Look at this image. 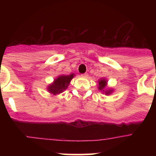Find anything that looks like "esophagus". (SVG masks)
<instances>
[{"label": "esophagus", "instance_id": "34e87169", "mask_svg": "<svg viewBox=\"0 0 156 156\" xmlns=\"http://www.w3.org/2000/svg\"><path fill=\"white\" fill-rule=\"evenodd\" d=\"M81 76H82V77H84V78H87V73H84V74H82V75H81Z\"/></svg>", "mask_w": 156, "mask_h": 156}]
</instances>
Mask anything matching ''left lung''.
<instances>
[{
    "mask_svg": "<svg viewBox=\"0 0 156 156\" xmlns=\"http://www.w3.org/2000/svg\"><path fill=\"white\" fill-rule=\"evenodd\" d=\"M106 81L105 79H102L99 81V89H100V90L104 89V88L106 87ZM110 93H112L111 90H106L105 94L108 95V94H109Z\"/></svg>",
    "mask_w": 156,
    "mask_h": 156,
    "instance_id": "left-lung-1",
    "label": "left lung"
}]
</instances>
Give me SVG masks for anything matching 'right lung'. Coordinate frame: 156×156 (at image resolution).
Returning a JSON list of instances; mask_svg holds the SVG:
<instances>
[{
	"label": "right lung",
	"mask_w": 156,
	"mask_h": 156,
	"mask_svg": "<svg viewBox=\"0 0 156 156\" xmlns=\"http://www.w3.org/2000/svg\"><path fill=\"white\" fill-rule=\"evenodd\" d=\"M74 77V74L69 75H61L58 77L54 82L48 87L49 92L53 94H59L68 87L71 80Z\"/></svg>",
	"instance_id": "1"
}]
</instances>
